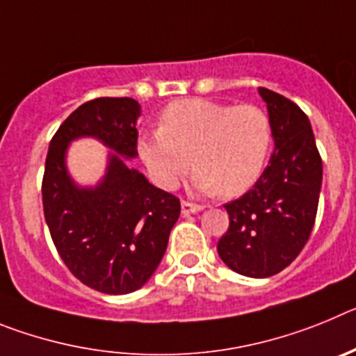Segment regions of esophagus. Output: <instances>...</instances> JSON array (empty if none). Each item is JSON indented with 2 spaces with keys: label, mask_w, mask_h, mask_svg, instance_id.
Returning <instances> with one entry per match:
<instances>
[{
  "label": "esophagus",
  "mask_w": 356,
  "mask_h": 356,
  "mask_svg": "<svg viewBox=\"0 0 356 356\" xmlns=\"http://www.w3.org/2000/svg\"><path fill=\"white\" fill-rule=\"evenodd\" d=\"M205 209V205H200V203H191V201H181V213L184 216H188V213H196L201 212Z\"/></svg>",
  "instance_id": "esophagus-1"
}]
</instances>
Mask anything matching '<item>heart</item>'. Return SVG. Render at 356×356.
<instances>
[{
	"instance_id": "obj_1",
	"label": "heart",
	"mask_w": 356,
	"mask_h": 356,
	"mask_svg": "<svg viewBox=\"0 0 356 356\" xmlns=\"http://www.w3.org/2000/svg\"><path fill=\"white\" fill-rule=\"evenodd\" d=\"M273 122L259 105L181 99L163 110L160 128L139 139V155L162 188H176L194 162L201 193L237 196L262 175Z\"/></svg>"
}]
</instances>
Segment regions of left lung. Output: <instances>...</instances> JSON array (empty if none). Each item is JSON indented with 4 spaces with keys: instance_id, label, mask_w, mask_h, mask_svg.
<instances>
[{
    "instance_id": "1",
    "label": "left lung",
    "mask_w": 356,
    "mask_h": 356,
    "mask_svg": "<svg viewBox=\"0 0 356 356\" xmlns=\"http://www.w3.org/2000/svg\"><path fill=\"white\" fill-rule=\"evenodd\" d=\"M273 122L275 153L253 188L226 203L229 217L217 253L235 273L267 278L291 266L316 222L323 160L307 114L294 102L259 89Z\"/></svg>"
}]
</instances>
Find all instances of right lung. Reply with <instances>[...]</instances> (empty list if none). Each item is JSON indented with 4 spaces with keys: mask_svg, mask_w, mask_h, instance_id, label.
Masks as SVG:
<instances>
[{
    "mask_svg": "<svg viewBox=\"0 0 356 356\" xmlns=\"http://www.w3.org/2000/svg\"><path fill=\"white\" fill-rule=\"evenodd\" d=\"M139 103L96 97L78 106L49 143L42 207L53 244L74 278L105 294H128L146 284L180 217V200L156 188L118 155L96 188H78L64 165L65 147L92 135L127 159L137 156Z\"/></svg>",
    "mask_w": 356,
    "mask_h": 356,
    "instance_id": "add662e5",
    "label": "right lung"
}]
</instances>
